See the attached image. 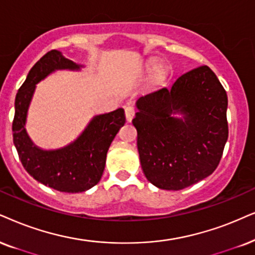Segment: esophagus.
Listing matches in <instances>:
<instances>
[{
    "label": "esophagus",
    "mask_w": 255,
    "mask_h": 255,
    "mask_svg": "<svg viewBox=\"0 0 255 255\" xmlns=\"http://www.w3.org/2000/svg\"><path fill=\"white\" fill-rule=\"evenodd\" d=\"M125 113H126V119H127L128 122H130L133 120L134 115H135V108L133 106H127V107L125 108Z\"/></svg>",
    "instance_id": "34e87169"
}]
</instances>
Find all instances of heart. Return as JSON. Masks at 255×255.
<instances>
[{
    "label": "heart",
    "instance_id": "heart-1",
    "mask_svg": "<svg viewBox=\"0 0 255 255\" xmlns=\"http://www.w3.org/2000/svg\"><path fill=\"white\" fill-rule=\"evenodd\" d=\"M149 69L151 72H157V70H160V64L157 62H153L149 66Z\"/></svg>",
    "mask_w": 255,
    "mask_h": 255
}]
</instances>
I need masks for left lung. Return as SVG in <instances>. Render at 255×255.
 Instances as JSON below:
<instances>
[{
  "label": "left lung",
  "mask_w": 255,
  "mask_h": 255,
  "mask_svg": "<svg viewBox=\"0 0 255 255\" xmlns=\"http://www.w3.org/2000/svg\"><path fill=\"white\" fill-rule=\"evenodd\" d=\"M227 94L209 67L189 70L137 100L133 119L141 167L154 186L180 191L217 169L228 137ZM181 112L183 119L171 117Z\"/></svg>",
  "instance_id": "obj_1"
}]
</instances>
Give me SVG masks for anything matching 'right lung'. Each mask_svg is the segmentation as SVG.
<instances>
[{
    "mask_svg": "<svg viewBox=\"0 0 255 255\" xmlns=\"http://www.w3.org/2000/svg\"><path fill=\"white\" fill-rule=\"evenodd\" d=\"M56 69H80L57 50L48 51L29 72L15 99L12 140L24 169L35 180L66 193H81L101 179L108 148L126 122L125 111L119 108L98 115L77 140L56 150H42L34 146L25 133V118L35 85Z\"/></svg>",
    "mask_w": 255,
    "mask_h": 255,
    "instance_id": "1",
    "label": "right lung"
}]
</instances>
